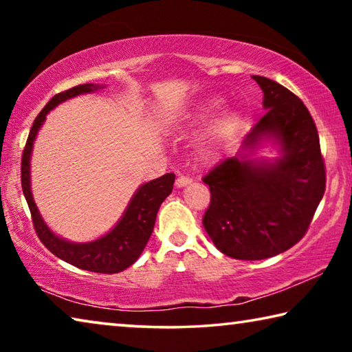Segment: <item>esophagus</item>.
I'll return each instance as SVG.
<instances>
[{"label":"esophagus","mask_w":352,"mask_h":352,"mask_svg":"<svg viewBox=\"0 0 352 352\" xmlns=\"http://www.w3.org/2000/svg\"><path fill=\"white\" fill-rule=\"evenodd\" d=\"M192 183V178H190L189 175H180L175 180V184L178 188H183V186H188V184Z\"/></svg>","instance_id":"esophagus-1"}]
</instances>
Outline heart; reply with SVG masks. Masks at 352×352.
I'll use <instances>...</instances> for the list:
<instances>
[{
	"instance_id": "obj_1",
	"label": "heart",
	"mask_w": 352,
	"mask_h": 352,
	"mask_svg": "<svg viewBox=\"0 0 352 352\" xmlns=\"http://www.w3.org/2000/svg\"><path fill=\"white\" fill-rule=\"evenodd\" d=\"M214 109H217V102H208L204 109H201V113H210Z\"/></svg>"
}]
</instances>
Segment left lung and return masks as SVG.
Here are the masks:
<instances>
[{
	"mask_svg": "<svg viewBox=\"0 0 352 352\" xmlns=\"http://www.w3.org/2000/svg\"><path fill=\"white\" fill-rule=\"evenodd\" d=\"M253 79L264 93L267 111L242 147L275 136L283 157L256 163L237 153L204 177L211 190L204 216L206 233L223 254L242 261L272 258L300 242L326 189L317 126L307 107L281 83L262 76Z\"/></svg>",
	"mask_w": 352,
	"mask_h": 352,
	"instance_id": "8db88e82",
	"label": "left lung"
}]
</instances>
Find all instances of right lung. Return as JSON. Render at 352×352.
<instances>
[{"label":"right lung","mask_w":352,"mask_h":352,"mask_svg":"<svg viewBox=\"0 0 352 352\" xmlns=\"http://www.w3.org/2000/svg\"><path fill=\"white\" fill-rule=\"evenodd\" d=\"M99 88L102 87L94 85V83H82V85L69 88V90L56 94L45 105V109L38 113V116L35 118L31 127V132H29L25 151H23L21 188L28 201L29 211H31L35 233H37L41 243L52 254H56L57 258L77 267V269L111 275V273L126 270L127 267L132 265L140 258L142 250H144L148 239H151L160 206H162L164 199L172 192L175 175L164 174L163 177L155 178V180L142 184L115 228L109 234H105L100 239L90 243H73L63 241L54 233H51V230L43 222V219L38 214L37 206L34 204L31 194V180H29V158H31L32 144L40 126L45 121L47 111L54 109L57 104L63 102V100L74 98L82 93L96 91Z\"/></svg>","instance_id":"1"}]
</instances>
